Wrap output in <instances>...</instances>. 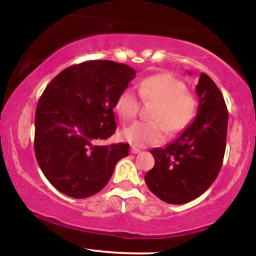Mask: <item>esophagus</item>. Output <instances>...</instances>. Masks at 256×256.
<instances>
[{"label":"esophagus","mask_w":256,"mask_h":256,"mask_svg":"<svg viewBox=\"0 0 256 256\" xmlns=\"http://www.w3.org/2000/svg\"><path fill=\"white\" fill-rule=\"evenodd\" d=\"M141 152V150H140L138 148H136V146H132V148H130V152H132V154H138V152Z\"/></svg>","instance_id":"34e87169"}]
</instances>
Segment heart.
<instances>
[{
    "mask_svg": "<svg viewBox=\"0 0 256 256\" xmlns=\"http://www.w3.org/2000/svg\"><path fill=\"white\" fill-rule=\"evenodd\" d=\"M138 94L144 102H156L150 118L154 121L135 122L122 130V138L136 146H157L171 135L188 128L196 115V100L186 92L185 84L170 73L150 76L140 82ZM115 110L124 121L136 118L140 100L134 90L126 88L115 101Z\"/></svg>",
    "mask_w": 256,
    "mask_h": 256,
    "instance_id": "heart-1",
    "label": "heart"
}]
</instances>
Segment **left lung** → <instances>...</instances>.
<instances>
[{
  "label": "left lung",
  "mask_w": 256,
  "mask_h": 256,
  "mask_svg": "<svg viewBox=\"0 0 256 256\" xmlns=\"http://www.w3.org/2000/svg\"><path fill=\"white\" fill-rule=\"evenodd\" d=\"M197 116L166 148L152 149L155 166L146 174L149 190L169 204H185L204 194L222 169L228 112L220 90L202 73L196 86Z\"/></svg>",
  "instance_id": "8db88e82"
}]
</instances>
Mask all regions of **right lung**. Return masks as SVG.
<instances>
[{
	"instance_id": "right-lung-1",
	"label": "right lung",
	"mask_w": 256,
	"mask_h": 256,
	"mask_svg": "<svg viewBox=\"0 0 256 256\" xmlns=\"http://www.w3.org/2000/svg\"><path fill=\"white\" fill-rule=\"evenodd\" d=\"M136 71L112 60H88L62 70L44 90L34 116V155L48 180L80 199L106 186L129 144L102 146L116 130L118 94Z\"/></svg>"
}]
</instances>
